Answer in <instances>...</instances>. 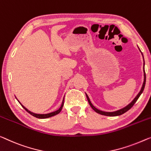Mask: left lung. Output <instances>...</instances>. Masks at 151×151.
Here are the masks:
<instances>
[{"label": "left lung", "mask_w": 151, "mask_h": 151, "mask_svg": "<svg viewBox=\"0 0 151 151\" xmlns=\"http://www.w3.org/2000/svg\"><path fill=\"white\" fill-rule=\"evenodd\" d=\"M138 49L140 50V51L141 52L140 49V48L138 47ZM141 54L142 55V58H143V61H144V64H143V73H144V81H143V83H142V86L141 87V89L140 91H139V93H138V95H137L136 97L134 98V99L131 102L129 103V104H127V106H125V107L122 108V109H119V110H117V111H112V112H106V111H100V110L98 109L97 108H96L92 104V103L91 102V101H90V99L89 98V96L87 94L85 93V94H86V97H87V100H88V102L89 105L91 106V107L92 108V109L94 111H96L97 113H99L100 114H102V115H105V116H119V115H121V114H123V113H125V112H127V111H129V110L131 109V108L134 105L135 103L136 102V101L138 100V99L139 98V97H140V95L142 94V93L143 91H144V89H145V84H146V74H145V60H144V56H143V54L141 52Z\"/></svg>", "instance_id": "8db88e82"}]
</instances>
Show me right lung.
<instances>
[{"instance_id": "add662e5", "label": "right lung", "mask_w": 151, "mask_h": 151, "mask_svg": "<svg viewBox=\"0 0 151 151\" xmlns=\"http://www.w3.org/2000/svg\"><path fill=\"white\" fill-rule=\"evenodd\" d=\"M15 98H16V97H15ZM16 99H17V98H16ZM17 101H18V102H19V104H21L22 106L23 107L24 109H25L26 111L28 112V113H30V114H31V115H32V116H35V117L39 118V119H47V118L51 117V116H55V115H56V114H59L60 112H61L62 109V108H63V106H64V98H63V100H62V102L61 106L60 107V109H58L57 111H54V112H49V113H47V114H37V113H35V112H31L30 111H29L28 109H27L26 108L25 106H24L23 104H22V103L20 102L19 100H17Z\"/></svg>"}]
</instances>
